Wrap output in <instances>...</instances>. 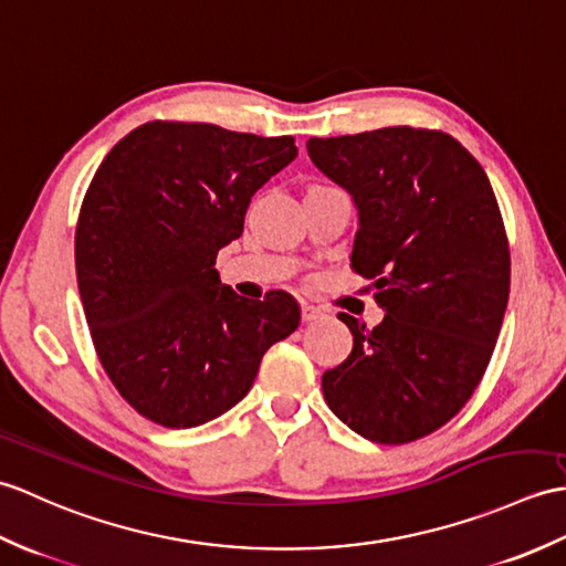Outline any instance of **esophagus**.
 I'll list each match as a JSON object with an SVG mask.
<instances>
[{
    "label": "esophagus",
    "instance_id": "1",
    "mask_svg": "<svg viewBox=\"0 0 566 566\" xmlns=\"http://www.w3.org/2000/svg\"><path fill=\"white\" fill-rule=\"evenodd\" d=\"M322 317H324V310L322 307L303 303V322H317Z\"/></svg>",
    "mask_w": 566,
    "mask_h": 566
}]
</instances>
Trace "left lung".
<instances>
[{
	"label": "left lung",
	"instance_id": "obj_1",
	"mask_svg": "<svg viewBox=\"0 0 566 566\" xmlns=\"http://www.w3.org/2000/svg\"><path fill=\"white\" fill-rule=\"evenodd\" d=\"M315 167L350 193V266L378 287V326L342 315L348 358L322 375L326 405L385 446L441 429L480 385L509 303L511 259L484 169L441 130L310 137Z\"/></svg>",
	"mask_w": 566,
	"mask_h": 566
}]
</instances>
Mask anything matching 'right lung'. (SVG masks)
<instances>
[{"instance_id": "add662e5", "label": "right lung", "mask_w": 566, "mask_h": 566, "mask_svg": "<svg viewBox=\"0 0 566 566\" xmlns=\"http://www.w3.org/2000/svg\"><path fill=\"white\" fill-rule=\"evenodd\" d=\"M295 157L291 135L153 120L96 169L74 234L77 285L98 360L145 419L167 429L218 419L297 329L293 295L240 297L216 269L251 196Z\"/></svg>"}]
</instances>
